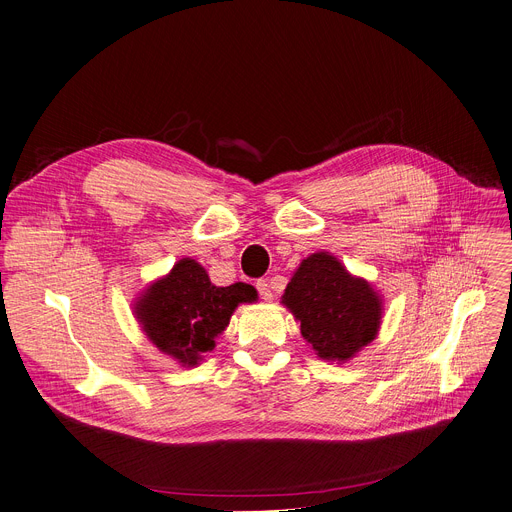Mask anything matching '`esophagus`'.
I'll use <instances>...</instances> for the list:
<instances>
[{
    "mask_svg": "<svg viewBox=\"0 0 512 512\" xmlns=\"http://www.w3.org/2000/svg\"><path fill=\"white\" fill-rule=\"evenodd\" d=\"M257 292H259V296H261V300H265V302H269V300H273V294H271V288H269V284L265 282V280H259L257 282Z\"/></svg>",
    "mask_w": 512,
    "mask_h": 512,
    "instance_id": "34e87169",
    "label": "esophagus"
}]
</instances>
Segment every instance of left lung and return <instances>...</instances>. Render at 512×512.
<instances>
[{
	"label": "left lung",
	"mask_w": 512,
	"mask_h": 512,
	"mask_svg": "<svg viewBox=\"0 0 512 512\" xmlns=\"http://www.w3.org/2000/svg\"><path fill=\"white\" fill-rule=\"evenodd\" d=\"M282 304L300 324L312 351L341 365L378 337L384 316L382 294L329 251L302 259Z\"/></svg>",
	"instance_id": "left-lung-1"
}]
</instances>
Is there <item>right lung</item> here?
I'll return each mask as SVG.
<instances>
[{"label":"right lung","instance_id":"obj_1","mask_svg":"<svg viewBox=\"0 0 512 512\" xmlns=\"http://www.w3.org/2000/svg\"><path fill=\"white\" fill-rule=\"evenodd\" d=\"M257 302V290L237 282L214 286L208 271L192 257L179 259L132 304L147 339L181 367H196L216 347L239 304Z\"/></svg>","mask_w":512,"mask_h":512}]
</instances>
